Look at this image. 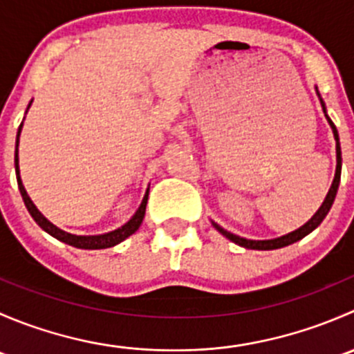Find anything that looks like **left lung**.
<instances>
[{"mask_svg":"<svg viewBox=\"0 0 354 354\" xmlns=\"http://www.w3.org/2000/svg\"><path fill=\"white\" fill-rule=\"evenodd\" d=\"M317 91V95H319L320 99V104H322V109H324V114H326L327 121H329L330 128H332V133H334V140H335V159H337V164H335V174H334V180H332V185L329 188V192H327L326 198H324L322 205L319 207V210H317L315 214L312 216V219L306 221L305 224H303L301 227H298V230L291 231V233L284 234V236H279V238H274V240H246V238H241L238 236V234H233L230 233L227 230H224V227H221L219 224L214 223V221H210L212 223V226L216 227L217 231H219L223 236H226L227 240L233 241V243L243 246V248H248V250H276V248H283V246H288V245H292L296 243V241H299L301 238H305L306 234L312 233L315 227L320 226V223H322L324 219H326V216L329 214L332 203H334V198H335V194H337V188H339V181H341V166H342V157H341V144H339V133H337V128H335V124L332 123V120L329 118V114H327V108H326V102H324V99L320 97V92L319 88L315 87Z\"/></svg>","mask_w":354,"mask_h":354,"instance_id":"8db88e82","label":"left lung"}]
</instances>
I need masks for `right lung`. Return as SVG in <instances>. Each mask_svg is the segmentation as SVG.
Returning a JSON list of instances; mask_svg holds the SVG:
<instances>
[{"instance_id":"add662e5","label":"right lung","mask_w":354,"mask_h":354,"mask_svg":"<svg viewBox=\"0 0 354 354\" xmlns=\"http://www.w3.org/2000/svg\"><path fill=\"white\" fill-rule=\"evenodd\" d=\"M32 101L28 102L27 106V111L30 108ZM25 111V113H27ZM25 120V118H24ZM22 127H24V121L22 124L19 127V131H17V145H15V173H17V183H19V190L20 194H22V198L25 202V207H27L28 214H30L32 217H34L35 223L39 224V226L42 227V230L46 231L48 234H51L53 238H56V240L63 241V243L70 245V246H75V248H82V250H102V248H111V246L121 243L123 240H127L128 236H131V234L135 233V231L140 227L142 221H144V216H145V207H147V200H149V188L147 192H145L144 198H142V203L140 207L137 209V212L131 216V219L128 221V223H124L123 226L118 227V230L114 231H109V233H104V234H71L68 233V231H63L62 227L55 226V224L51 223V221L48 219V217L42 216L41 210L35 207V203L32 202L30 197H28L27 190H25L24 183H22V178H20V167H19V138H20V133H22Z\"/></svg>"}]
</instances>
